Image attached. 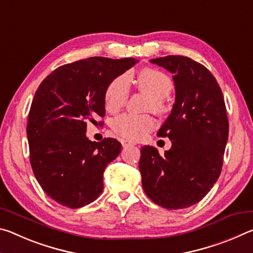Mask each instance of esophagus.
<instances>
[{
	"instance_id": "esophagus-1",
	"label": "esophagus",
	"mask_w": 253,
	"mask_h": 253,
	"mask_svg": "<svg viewBox=\"0 0 253 253\" xmlns=\"http://www.w3.org/2000/svg\"><path fill=\"white\" fill-rule=\"evenodd\" d=\"M122 145L123 147H128V146H132V145H135V143L129 142V140H122Z\"/></svg>"
}]
</instances>
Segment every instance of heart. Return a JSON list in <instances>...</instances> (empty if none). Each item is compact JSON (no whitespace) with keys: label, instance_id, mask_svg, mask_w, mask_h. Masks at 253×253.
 I'll list each match as a JSON object with an SVG mask.
<instances>
[{"label":"heart","instance_id":"heart-1","mask_svg":"<svg viewBox=\"0 0 253 253\" xmlns=\"http://www.w3.org/2000/svg\"><path fill=\"white\" fill-rule=\"evenodd\" d=\"M137 84L140 91L146 92L152 97L153 110L158 114L164 113V99L169 96L173 89V84L169 77L155 69H145L137 78ZM129 76L122 75L115 78L106 89V108L111 113L123 108L129 96ZM153 128L154 119L151 116L124 114L113 122V129L119 136L129 139L143 138Z\"/></svg>","mask_w":253,"mask_h":253}]
</instances>
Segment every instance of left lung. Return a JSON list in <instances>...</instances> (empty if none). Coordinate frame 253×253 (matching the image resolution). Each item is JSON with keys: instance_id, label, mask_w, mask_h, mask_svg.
<instances>
[{"instance_id": "8db88e82", "label": "left lung", "mask_w": 253, "mask_h": 253, "mask_svg": "<svg viewBox=\"0 0 253 253\" xmlns=\"http://www.w3.org/2000/svg\"><path fill=\"white\" fill-rule=\"evenodd\" d=\"M173 75L175 102L157 135L172 147L140 149L139 170L145 193L168 210L200 202L219 178L229 137L224 98L216 79L201 63L182 55L151 59Z\"/></svg>"}]
</instances>
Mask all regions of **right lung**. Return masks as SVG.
I'll list each match as a JSON object with an SVG mask.
<instances>
[{"instance_id":"obj_1","label":"right lung","mask_w":253,"mask_h":253,"mask_svg":"<svg viewBox=\"0 0 253 253\" xmlns=\"http://www.w3.org/2000/svg\"><path fill=\"white\" fill-rule=\"evenodd\" d=\"M138 60L92 57L61 66L36 91L27 135L34 176L46 195L70 209L91 203L104 190V172L122 151L115 138L91 142L87 121L105 116L108 84Z\"/></svg>"}]
</instances>
